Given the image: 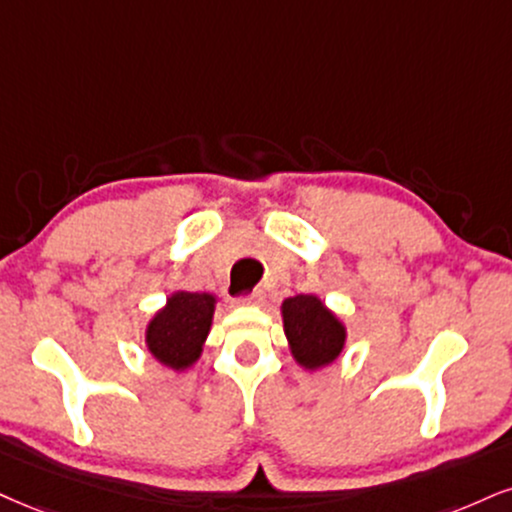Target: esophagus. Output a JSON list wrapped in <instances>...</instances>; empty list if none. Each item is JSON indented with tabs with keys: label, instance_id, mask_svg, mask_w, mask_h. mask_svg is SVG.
<instances>
[{
	"label": "esophagus",
	"instance_id": "obj_1",
	"mask_svg": "<svg viewBox=\"0 0 512 512\" xmlns=\"http://www.w3.org/2000/svg\"><path fill=\"white\" fill-rule=\"evenodd\" d=\"M263 301V292L261 289H254V292L251 294H244V296H239L237 299V304H242V306H258Z\"/></svg>",
	"mask_w": 512,
	"mask_h": 512
}]
</instances>
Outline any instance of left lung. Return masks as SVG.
Segmentation results:
<instances>
[{
	"label": "left lung",
	"instance_id": "1",
	"mask_svg": "<svg viewBox=\"0 0 512 512\" xmlns=\"http://www.w3.org/2000/svg\"><path fill=\"white\" fill-rule=\"evenodd\" d=\"M282 323L294 361L301 368H325L344 351L346 327L318 296L299 294L282 301Z\"/></svg>",
	"mask_w": 512,
	"mask_h": 512
}]
</instances>
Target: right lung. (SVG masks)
I'll use <instances>...</instances> for the list:
<instances>
[{
	"instance_id": "1",
	"label": "right lung",
	"mask_w": 512,
	"mask_h": 512,
	"mask_svg": "<svg viewBox=\"0 0 512 512\" xmlns=\"http://www.w3.org/2000/svg\"><path fill=\"white\" fill-rule=\"evenodd\" d=\"M216 296L208 292H175L149 320L144 342L151 356L166 368L182 372L199 361L211 332Z\"/></svg>"
}]
</instances>
